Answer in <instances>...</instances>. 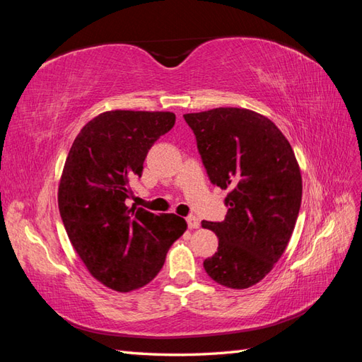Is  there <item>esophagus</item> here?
Returning a JSON list of instances; mask_svg holds the SVG:
<instances>
[{"instance_id":"1","label":"esophagus","mask_w":362,"mask_h":362,"mask_svg":"<svg viewBox=\"0 0 362 362\" xmlns=\"http://www.w3.org/2000/svg\"><path fill=\"white\" fill-rule=\"evenodd\" d=\"M187 224L189 228H197L199 226H201V222H199V219L196 216H188L187 218Z\"/></svg>"}]
</instances>
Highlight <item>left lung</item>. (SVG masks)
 <instances>
[{"label": "left lung", "instance_id": "8db88e82", "mask_svg": "<svg viewBox=\"0 0 362 362\" xmlns=\"http://www.w3.org/2000/svg\"><path fill=\"white\" fill-rule=\"evenodd\" d=\"M183 118L211 183L230 191L226 219L202 221L219 238L204 269L222 286L250 288L272 271L294 232L302 204L294 151L271 119L247 109L219 107Z\"/></svg>", "mask_w": 362, "mask_h": 362}]
</instances>
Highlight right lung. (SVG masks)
Wrapping results in <instances>:
<instances>
[{
    "instance_id": "obj_1",
    "label": "right lung",
    "mask_w": 362,
    "mask_h": 362,
    "mask_svg": "<svg viewBox=\"0 0 362 362\" xmlns=\"http://www.w3.org/2000/svg\"><path fill=\"white\" fill-rule=\"evenodd\" d=\"M171 112L112 110L81 129L59 185V211L74 250L107 288L148 284L187 230L177 214L129 206L130 182L141 177L152 144L174 127Z\"/></svg>"
}]
</instances>
